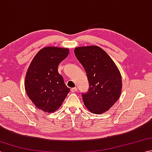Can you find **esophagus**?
<instances>
[{"label":"esophagus","instance_id":"1","mask_svg":"<svg viewBox=\"0 0 152 152\" xmlns=\"http://www.w3.org/2000/svg\"><path fill=\"white\" fill-rule=\"evenodd\" d=\"M70 91H72V93H74V92H76L77 91H78V89H77L76 88H72L70 89Z\"/></svg>","mask_w":152,"mask_h":152}]
</instances>
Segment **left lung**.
I'll return each instance as SVG.
<instances>
[{
    "label": "left lung",
    "mask_w": 152,
    "mask_h": 152,
    "mask_svg": "<svg viewBox=\"0 0 152 152\" xmlns=\"http://www.w3.org/2000/svg\"><path fill=\"white\" fill-rule=\"evenodd\" d=\"M74 53L84 68L89 83L83 101L92 114H101L114 105L121 95L120 72L107 53L96 46L78 47Z\"/></svg>",
    "instance_id": "1"
}]
</instances>
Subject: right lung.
Listing matches in <instances>:
<instances>
[{"instance_id": "right-lung-1", "label": "right lung", "mask_w": 152, "mask_h": 152, "mask_svg": "<svg viewBox=\"0 0 152 152\" xmlns=\"http://www.w3.org/2000/svg\"><path fill=\"white\" fill-rule=\"evenodd\" d=\"M69 53L68 48H44L34 56L27 70L25 91L33 104L45 112L59 108L70 91L57 69Z\"/></svg>"}]
</instances>
